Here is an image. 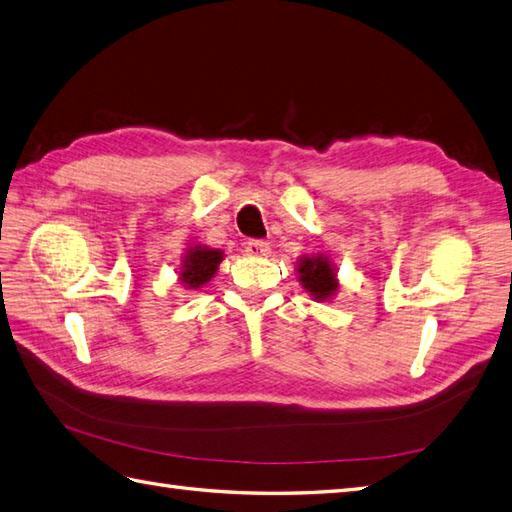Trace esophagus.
<instances>
[{"label": "esophagus", "instance_id": "1", "mask_svg": "<svg viewBox=\"0 0 512 512\" xmlns=\"http://www.w3.org/2000/svg\"><path fill=\"white\" fill-rule=\"evenodd\" d=\"M244 253H246L248 257H268V255H270V246H268V242L251 240V242H246Z\"/></svg>", "mask_w": 512, "mask_h": 512}]
</instances>
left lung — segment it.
<instances>
[{
    "mask_svg": "<svg viewBox=\"0 0 512 512\" xmlns=\"http://www.w3.org/2000/svg\"><path fill=\"white\" fill-rule=\"evenodd\" d=\"M296 272H299V281L305 292H310L314 301H329L340 288L338 268L323 253L299 257V261H296Z\"/></svg>",
    "mask_w": 512,
    "mask_h": 512,
    "instance_id": "1",
    "label": "left lung"
}]
</instances>
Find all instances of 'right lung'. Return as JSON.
<instances>
[{"instance_id":"1","label":"right lung","mask_w":512,"mask_h":512,"mask_svg":"<svg viewBox=\"0 0 512 512\" xmlns=\"http://www.w3.org/2000/svg\"><path fill=\"white\" fill-rule=\"evenodd\" d=\"M224 253L220 248H209L202 244H194L187 248L185 257L181 259V272H178V281L185 285V290H198L207 285L213 275H216Z\"/></svg>"}]
</instances>
